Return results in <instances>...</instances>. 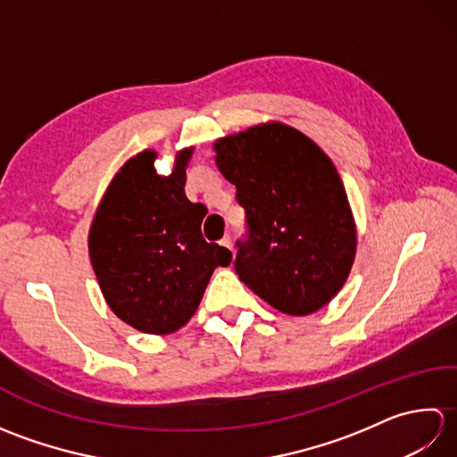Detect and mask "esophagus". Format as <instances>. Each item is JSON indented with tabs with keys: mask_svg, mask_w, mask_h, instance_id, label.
<instances>
[{
	"mask_svg": "<svg viewBox=\"0 0 457 457\" xmlns=\"http://www.w3.org/2000/svg\"><path fill=\"white\" fill-rule=\"evenodd\" d=\"M220 244H221L223 247H228L229 251H234V244H231V237H229V236H226V237H223V239L220 241Z\"/></svg>",
	"mask_w": 457,
	"mask_h": 457,
	"instance_id": "esophagus-1",
	"label": "esophagus"
}]
</instances>
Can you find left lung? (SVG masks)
Returning a JSON list of instances; mask_svg holds the SVG:
<instances>
[{
	"label": "left lung",
	"instance_id": "8db88e82",
	"mask_svg": "<svg viewBox=\"0 0 457 457\" xmlns=\"http://www.w3.org/2000/svg\"><path fill=\"white\" fill-rule=\"evenodd\" d=\"M247 218L236 273L273 308L306 316L326 306L352 270L355 223L344 182L318 145L265 123L213 145Z\"/></svg>",
	"mask_w": 457,
	"mask_h": 457
}]
</instances>
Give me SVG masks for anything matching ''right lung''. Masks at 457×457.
<instances>
[{
	"label": "right lung",
	"instance_id": "right-lung-1",
	"mask_svg": "<svg viewBox=\"0 0 457 457\" xmlns=\"http://www.w3.org/2000/svg\"><path fill=\"white\" fill-rule=\"evenodd\" d=\"M154 151L123 164L90 228V261L105 303L145 334L177 332L196 312L216 267L231 251L202 237L204 204L184 194L192 147L177 153L169 177L154 170Z\"/></svg>",
	"mask_w": 457,
	"mask_h": 457
}]
</instances>
